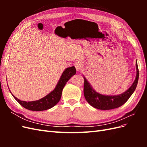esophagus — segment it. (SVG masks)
Instances as JSON below:
<instances>
[{
  "instance_id": "34e87169",
  "label": "esophagus",
  "mask_w": 147,
  "mask_h": 147,
  "mask_svg": "<svg viewBox=\"0 0 147 147\" xmlns=\"http://www.w3.org/2000/svg\"><path fill=\"white\" fill-rule=\"evenodd\" d=\"M75 67L77 72H79V71H80L82 69V64L80 61H78L77 63H75Z\"/></svg>"
}]
</instances>
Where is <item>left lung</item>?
Returning <instances> with one entry per match:
<instances>
[{
	"label": "left lung",
	"mask_w": 147,
	"mask_h": 147,
	"mask_svg": "<svg viewBox=\"0 0 147 147\" xmlns=\"http://www.w3.org/2000/svg\"><path fill=\"white\" fill-rule=\"evenodd\" d=\"M136 67L137 72L135 80L133 82L130 88H129V89H127L125 92H124L122 94H120L119 95H103L97 92L93 89V88L91 85V84L89 83L87 79L83 75V92L84 97H85L88 104L95 109L104 110L117 109L123 105L124 104H125V102H126V101L133 94V92H134L137 85L138 80H139V69H138L137 61Z\"/></svg>",
	"instance_id": "8db88e82"
}]
</instances>
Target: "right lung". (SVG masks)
Instances as JSON below:
<instances>
[{
    "label": "right lung",
    "mask_w": 147,
    "mask_h": 147,
    "mask_svg": "<svg viewBox=\"0 0 147 147\" xmlns=\"http://www.w3.org/2000/svg\"><path fill=\"white\" fill-rule=\"evenodd\" d=\"M76 72L77 70L74 66L66 68L64 70L63 74H62L59 81L57 82L54 90L47 96L43 97V98L37 100L29 102L21 100L20 99L16 98L10 92V90L9 91L16 100L25 109L32 111L46 110L53 107L58 103V102L61 99L62 91H63L66 83L69 80L70 78L73 75L76 74Z\"/></svg>",
    "instance_id": "add662e5"
}]
</instances>
